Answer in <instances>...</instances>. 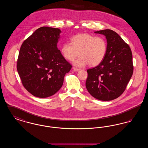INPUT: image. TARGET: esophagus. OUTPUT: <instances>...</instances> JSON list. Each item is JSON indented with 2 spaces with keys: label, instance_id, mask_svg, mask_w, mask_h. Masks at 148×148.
<instances>
[{
  "label": "esophagus",
  "instance_id": "34e87169",
  "mask_svg": "<svg viewBox=\"0 0 148 148\" xmlns=\"http://www.w3.org/2000/svg\"><path fill=\"white\" fill-rule=\"evenodd\" d=\"M80 70L79 68H75V67H74L73 68V71H79Z\"/></svg>",
  "mask_w": 148,
  "mask_h": 148
}]
</instances>
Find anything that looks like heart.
Segmentation results:
<instances>
[{"label":"heart","mask_w":148,"mask_h":148,"mask_svg":"<svg viewBox=\"0 0 148 148\" xmlns=\"http://www.w3.org/2000/svg\"><path fill=\"white\" fill-rule=\"evenodd\" d=\"M71 42V44L64 43L60 51L64 58L69 61H73L80 54L81 56L74 62L77 66H84L88 64L92 66H97L105 58L107 44L103 36L79 34L73 36Z\"/></svg>","instance_id":"1"}]
</instances>
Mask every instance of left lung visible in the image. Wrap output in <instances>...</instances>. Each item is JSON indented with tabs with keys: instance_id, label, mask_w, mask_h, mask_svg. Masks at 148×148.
I'll return each mask as SVG.
<instances>
[{
	"instance_id": "8db88e82",
	"label": "left lung",
	"mask_w": 148,
	"mask_h": 148,
	"mask_svg": "<svg viewBox=\"0 0 148 148\" xmlns=\"http://www.w3.org/2000/svg\"><path fill=\"white\" fill-rule=\"evenodd\" d=\"M105 35L107 51L102 62L87 70L86 88L93 97L103 101L118 98L125 91L133 73L132 50L116 32L110 29L95 32Z\"/></svg>"
}]
</instances>
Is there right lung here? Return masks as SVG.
I'll return each instance as SVG.
<instances>
[{
  "instance_id": "obj_1",
  "label": "right lung",
  "mask_w": 148,
  "mask_h": 148,
  "mask_svg": "<svg viewBox=\"0 0 148 148\" xmlns=\"http://www.w3.org/2000/svg\"><path fill=\"white\" fill-rule=\"evenodd\" d=\"M60 33L59 29L42 27L21 45L17 71L24 87L36 97L44 98L55 94L71 68L57 48Z\"/></svg>"
}]
</instances>
